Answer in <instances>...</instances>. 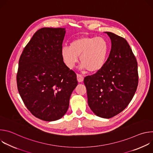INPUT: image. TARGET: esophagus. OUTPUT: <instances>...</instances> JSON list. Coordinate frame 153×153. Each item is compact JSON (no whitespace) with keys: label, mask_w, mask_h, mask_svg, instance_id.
Returning <instances> with one entry per match:
<instances>
[{"label":"esophagus","mask_w":153,"mask_h":153,"mask_svg":"<svg viewBox=\"0 0 153 153\" xmlns=\"http://www.w3.org/2000/svg\"><path fill=\"white\" fill-rule=\"evenodd\" d=\"M77 79L79 82H82L83 81V76L80 74H77Z\"/></svg>","instance_id":"obj_1"}]
</instances>
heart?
Masks as SVG:
<instances>
[{
    "instance_id": "obj_1",
    "label": "heart",
    "mask_w": 153,
    "mask_h": 153,
    "mask_svg": "<svg viewBox=\"0 0 153 153\" xmlns=\"http://www.w3.org/2000/svg\"><path fill=\"white\" fill-rule=\"evenodd\" d=\"M108 51V43L104 37L85 36L73 40L70 46L62 47L61 56L70 69L75 66L79 57L80 69L96 73L104 66Z\"/></svg>"
}]
</instances>
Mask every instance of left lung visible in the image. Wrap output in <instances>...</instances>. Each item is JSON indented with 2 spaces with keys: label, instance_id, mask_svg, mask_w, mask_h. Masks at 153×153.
<instances>
[{
  "label": "left lung",
  "instance_id": "8db88e82",
  "mask_svg": "<svg viewBox=\"0 0 153 153\" xmlns=\"http://www.w3.org/2000/svg\"><path fill=\"white\" fill-rule=\"evenodd\" d=\"M111 40V49L103 68L84 78L88 103L93 112L102 118H111L132 100L138 85L137 62L123 37L105 32Z\"/></svg>",
  "mask_w": 153,
  "mask_h": 153
}]
</instances>
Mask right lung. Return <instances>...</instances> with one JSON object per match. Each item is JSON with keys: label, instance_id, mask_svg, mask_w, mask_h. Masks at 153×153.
<instances>
[{"label": "right lung", "instance_id": "add662e5", "mask_svg": "<svg viewBox=\"0 0 153 153\" xmlns=\"http://www.w3.org/2000/svg\"><path fill=\"white\" fill-rule=\"evenodd\" d=\"M62 28L37 31L22 53L17 73L19 94L35 117L54 121L67 113L70 98L78 84L76 73L65 64L61 48Z\"/></svg>", "mask_w": 153, "mask_h": 153}]
</instances>
